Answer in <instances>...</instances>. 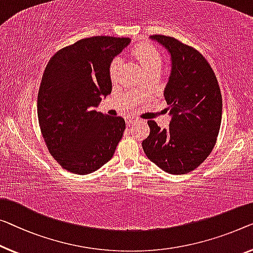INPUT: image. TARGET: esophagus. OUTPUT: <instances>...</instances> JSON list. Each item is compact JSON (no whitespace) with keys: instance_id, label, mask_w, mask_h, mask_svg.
Returning a JSON list of instances; mask_svg holds the SVG:
<instances>
[{"instance_id":"esophagus-1","label":"esophagus","mask_w":253,"mask_h":253,"mask_svg":"<svg viewBox=\"0 0 253 253\" xmlns=\"http://www.w3.org/2000/svg\"><path fill=\"white\" fill-rule=\"evenodd\" d=\"M125 119H126L127 125H133V124L136 122V118H135V117H130V116H127Z\"/></svg>"}]
</instances>
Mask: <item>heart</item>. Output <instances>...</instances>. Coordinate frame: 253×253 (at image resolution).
Masks as SVG:
<instances>
[{"mask_svg": "<svg viewBox=\"0 0 253 253\" xmlns=\"http://www.w3.org/2000/svg\"><path fill=\"white\" fill-rule=\"evenodd\" d=\"M131 54L139 62L146 74L151 71H160L163 68V56L153 45L146 43L135 45L131 50ZM120 66H122V61L119 58H116L111 61L110 67H109V75H110L112 82L118 78Z\"/></svg>", "mask_w": 253, "mask_h": 253, "instance_id": "obj_1", "label": "heart"}]
</instances>
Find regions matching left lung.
<instances>
[{
  "mask_svg": "<svg viewBox=\"0 0 253 253\" xmlns=\"http://www.w3.org/2000/svg\"><path fill=\"white\" fill-rule=\"evenodd\" d=\"M168 51L171 71L164 90L171 116L168 129L149 120L142 142L146 157L169 174L198 168L212 151L219 133L223 100L212 68L199 51L170 36L152 35Z\"/></svg>",
  "mask_w": 253,
  "mask_h": 253,
  "instance_id": "obj_1",
  "label": "left lung"
}]
</instances>
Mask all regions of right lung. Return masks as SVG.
I'll list each match as a JSON object with an SVG mask.
<instances>
[{
	"label": "right lung",
	"instance_id": "1",
	"mask_svg": "<svg viewBox=\"0 0 253 253\" xmlns=\"http://www.w3.org/2000/svg\"><path fill=\"white\" fill-rule=\"evenodd\" d=\"M129 39L94 36L56 52L37 97L41 131L52 157L68 171L86 175L114 157L126 124L93 108L109 95V67Z\"/></svg>",
	"mask_w": 253,
	"mask_h": 253
}]
</instances>
